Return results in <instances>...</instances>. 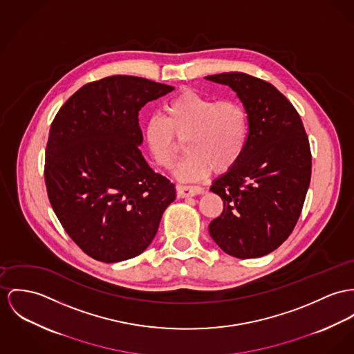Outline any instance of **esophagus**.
<instances>
[{
	"instance_id": "1",
	"label": "esophagus",
	"mask_w": 354,
	"mask_h": 354,
	"mask_svg": "<svg viewBox=\"0 0 354 354\" xmlns=\"http://www.w3.org/2000/svg\"><path fill=\"white\" fill-rule=\"evenodd\" d=\"M176 192H178V196L187 198V196L201 195L205 191L202 187H198V186H176Z\"/></svg>"
}]
</instances>
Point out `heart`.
<instances>
[{
  "label": "heart",
  "instance_id": "heart-1",
  "mask_svg": "<svg viewBox=\"0 0 354 354\" xmlns=\"http://www.w3.org/2000/svg\"><path fill=\"white\" fill-rule=\"evenodd\" d=\"M145 142L153 162L171 168L186 141L189 156L175 168L182 182L205 179L212 171L232 169L244 153L248 114L236 101H219L185 90L164 106V118L145 124Z\"/></svg>",
  "mask_w": 354,
  "mask_h": 354
}]
</instances>
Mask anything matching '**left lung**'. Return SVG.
Returning a JSON list of instances; mask_svg holds the SVG:
<instances>
[{
  "instance_id": "1",
  "label": "left lung",
  "mask_w": 354,
  "mask_h": 354,
  "mask_svg": "<svg viewBox=\"0 0 354 354\" xmlns=\"http://www.w3.org/2000/svg\"><path fill=\"white\" fill-rule=\"evenodd\" d=\"M206 80L237 94L249 127L241 159L210 187L223 212L209 232L233 257H261L283 244L298 222L311 178L308 138L298 111L271 83L244 73Z\"/></svg>"
}]
</instances>
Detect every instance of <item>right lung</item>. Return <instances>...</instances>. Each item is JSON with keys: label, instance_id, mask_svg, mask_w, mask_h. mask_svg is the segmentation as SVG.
I'll list each match as a JSON object with an SVG mask.
<instances>
[{"label": "right lung", "instance_id": "obj_1", "mask_svg": "<svg viewBox=\"0 0 354 354\" xmlns=\"http://www.w3.org/2000/svg\"><path fill=\"white\" fill-rule=\"evenodd\" d=\"M174 90L131 75L81 87L50 129L44 178L62 226L90 257L117 263L152 243L175 185L155 172L138 147L141 108Z\"/></svg>", "mask_w": 354, "mask_h": 354}]
</instances>
